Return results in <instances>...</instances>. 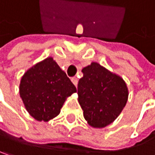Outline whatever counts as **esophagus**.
<instances>
[{"label":"esophagus","instance_id":"1","mask_svg":"<svg viewBox=\"0 0 155 155\" xmlns=\"http://www.w3.org/2000/svg\"><path fill=\"white\" fill-rule=\"evenodd\" d=\"M71 81H72V82L75 85V86H77L78 84V79L76 77H73L71 79Z\"/></svg>","mask_w":155,"mask_h":155}]
</instances>
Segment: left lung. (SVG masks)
Here are the masks:
<instances>
[{"mask_svg": "<svg viewBox=\"0 0 155 155\" xmlns=\"http://www.w3.org/2000/svg\"><path fill=\"white\" fill-rule=\"evenodd\" d=\"M83 77L78 83V101L83 116L93 128L111 124L123 110L129 90L120 75L97 62L82 68Z\"/></svg>", "mask_w": 155, "mask_h": 155, "instance_id": "1", "label": "left lung"}]
</instances>
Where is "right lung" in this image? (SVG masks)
<instances>
[{
	"instance_id": "obj_1",
	"label": "right lung",
	"mask_w": 155,
	"mask_h": 155,
	"mask_svg": "<svg viewBox=\"0 0 155 155\" xmlns=\"http://www.w3.org/2000/svg\"><path fill=\"white\" fill-rule=\"evenodd\" d=\"M76 91L51 57L29 68L19 84V95L26 111L39 121H49L58 116L66 98Z\"/></svg>"
}]
</instances>
